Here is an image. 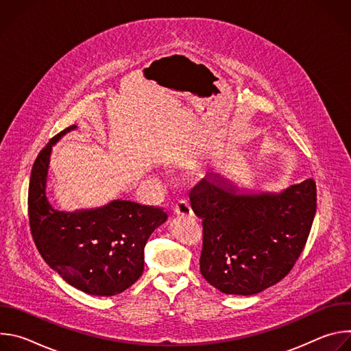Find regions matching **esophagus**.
<instances>
[{"instance_id": "34e87169", "label": "esophagus", "mask_w": 351, "mask_h": 351, "mask_svg": "<svg viewBox=\"0 0 351 351\" xmlns=\"http://www.w3.org/2000/svg\"><path fill=\"white\" fill-rule=\"evenodd\" d=\"M173 211H175L176 215H180V217H191L193 215L191 207L186 202V199H179L176 206H175V208H173Z\"/></svg>"}]
</instances>
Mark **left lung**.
Wrapping results in <instances>:
<instances>
[{
  "instance_id": "left-lung-1",
  "label": "left lung",
  "mask_w": 351,
  "mask_h": 351,
  "mask_svg": "<svg viewBox=\"0 0 351 351\" xmlns=\"http://www.w3.org/2000/svg\"><path fill=\"white\" fill-rule=\"evenodd\" d=\"M203 219L199 271L225 294L253 295L282 280L302 254L317 211L313 179L256 191L210 173L190 190Z\"/></svg>"
}]
</instances>
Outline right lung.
Instances as JSON below:
<instances>
[{
	"instance_id": "1",
	"label": "right lung",
	"mask_w": 351,
	"mask_h": 351,
	"mask_svg": "<svg viewBox=\"0 0 351 351\" xmlns=\"http://www.w3.org/2000/svg\"><path fill=\"white\" fill-rule=\"evenodd\" d=\"M54 136L37 156L29 183V222L44 261L71 286L110 297L130 287L144 271V247L168 215L158 207L114 199L104 207L56 210L47 198V176L53 145L75 130Z\"/></svg>"
}]
</instances>
